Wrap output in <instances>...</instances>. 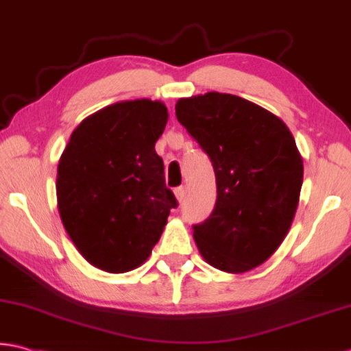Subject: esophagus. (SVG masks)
I'll list each match as a JSON object with an SVG mask.
<instances>
[{
	"label": "esophagus",
	"instance_id": "esophagus-1",
	"mask_svg": "<svg viewBox=\"0 0 351 351\" xmlns=\"http://www.w3.org/2000/svg\"><path fill=\"white\" fill-rule=\"evenodd\" d=\"M175 195H176V199L180 203H182L184 202V198H186V195H187V189L184 187V186H181V187H178L176 191H175Z\"/></svg>",
	"mask_w": 351,
	"mask_h": 351
}]
</instances>
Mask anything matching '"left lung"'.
<instances>
[{"label": "left lung", "mask_w": 351, "mask_h": 351, "mask_svg": "<svg viewBox=\"0 0 351 351\" xmlns=\"http://www.w3.org/2000/svg\"><path fill=\"white\" fill-rule=\"evenodd\" d=\"M176 119L209 156L217 202L193 239L208 264L243 274L265 263L291 230L303 160L285 121L231 93L178 99Z\"/></svg>", "instance_id": "left-lung-1"}]
</instances>
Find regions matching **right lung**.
Masks as SVG:
<instances>
[{
    "instance_id": "right-lung-1",
    "label": "right lung",
    "mask_w": 351,
    "mask_h": 351,
    "mask_svg": "<svg viewBox=\"0 0 351 351\" xmlns=\"http://www.w3.org/2000/svg\"><path fill=\"white\" fill-rule=\"evenodd\" d=\"M167 120L165 104L147 98L106 106L76 126L59 159L60 220L80 253L109 274L145 263L178 206L154 149Z\"/></svg>"
}]
</instances>
